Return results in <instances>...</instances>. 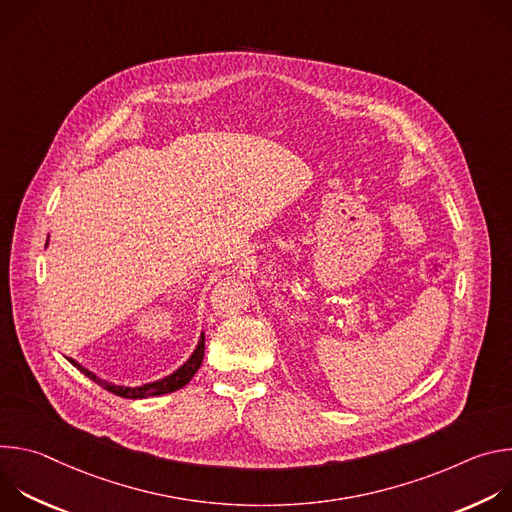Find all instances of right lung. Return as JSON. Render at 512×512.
<instances>
[{
    "label": "right lung",
    "mask_w": 512,
    "mask_h": 512,
    "mask_svg": "<svg viewBox=\"0 0 512 512\" xmlns=\"http://www.w3.org/2000/svg\"><path fill=\"white\" fill-rule=\"evenodd\" d=\"M202 358H204V334L200 336V342L196 346V350L192 352V356L182 364V367L168 375L166 379H160L156 383H150V385H141V387H121V385H113V383H107V381H101L99 377H95L89 369H85L83 364H79L77 360L68 358L75 367L87 375L91 381H95L97 385H101L105 391L117 395V397H125V399H143V397H154V395H166V393H174L178 389H182L184 385H188V381L196 375V371L200 369L202 364Z\"/></svg>",
    "instance_id": "obj_1"
}]
</instances>
